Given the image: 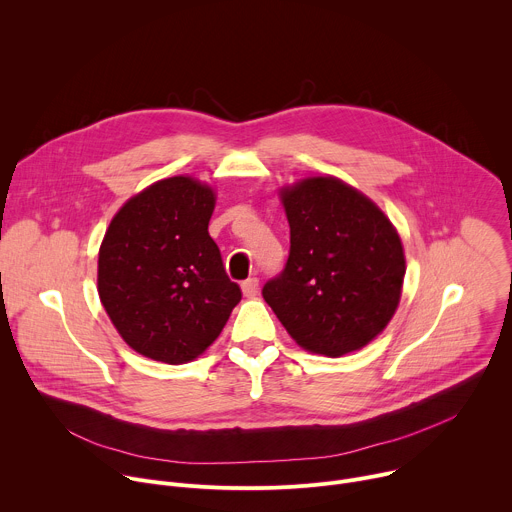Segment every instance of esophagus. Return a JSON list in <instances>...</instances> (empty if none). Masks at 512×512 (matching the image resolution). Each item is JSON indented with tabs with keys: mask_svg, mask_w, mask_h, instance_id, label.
Masks as SVG:
<instances>
[{
	"mask_svg": "<svg viewBox=\"0 0 512 512\" xmlns=\"http://www.w3.org/2000/svg\"><path fill=\"white\" fill-rule=\"evenodd\" d=\"M241 289H243L245 298H255V296H257V291H259V279H257V277H249V279H245V281L241 283Z\"/></svg>",
	"mask_w": 512,
	"mask_h": 512,
	"instance_id": "34e87169",
	"label": "esophagus"
}]
</instances>
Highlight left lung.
I'll list each match as a JSON object with an SVG mask.
<instances>
[{
	"mask_svg": "<svg viewBox=\"0 0 512 512\" xmlns=\"http://www.w3.org/2000/svg\"><path fill=\"white\" fill-rule=\"evenodd\" d=\"M289 257L263 298L302 348L340 356L393 318L405 277L401 239L383 210L332 176L281 188Z\"/></svg>",
	"mask_w": 512,
	"mask_h": 512,
	"instance_id": "left-lung-1",
	"label": "left lung"
}]
</instances>
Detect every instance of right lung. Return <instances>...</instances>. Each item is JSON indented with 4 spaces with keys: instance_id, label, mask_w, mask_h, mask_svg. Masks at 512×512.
<instances>
[{
    "instance_id": "add662e5",
    "label": "right lung",
    "mask_w": 512,
    "mask_h": 512,
    "mask_svg": "<svg viewBox=\"0 0 512 512\" xmlns=\"http://www.w3.org/2000/svg\"><path fill=\"white\" fill-rule=\"evenodd\" d=\"M210 186L174 176L129 198L99 249V298L121 338L152 360L202 354L241 302L208 235Z\"/></svg>"
}]
</instances>
